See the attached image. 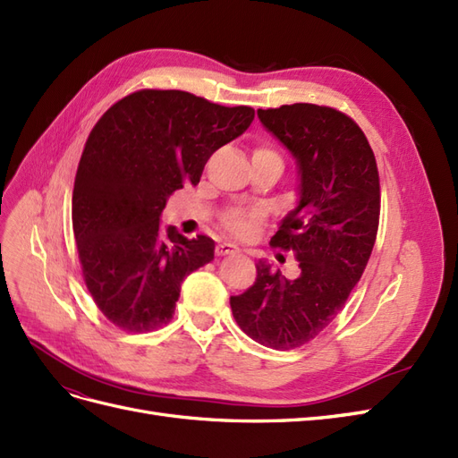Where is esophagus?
<instances>
[{
	"label": "esophagus",
	"instance_id": "esophagus-1",
	"mask_svg": "<svg viewBox=\"0 0 458 458\" xmlns=\"http://www.w3.org/2000/svg\"><path fill=\"white\" fill-rule=\"evenodd\" d=\"M237 252H239V246L233 244V242H219L216 246L217 256H231V254H237Z\"/></svg>",
	"mask_w": 458,
	"mask_h": 458
}]
</instances>
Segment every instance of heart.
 <instances>
[{
    "label": "heart",
    "instance_id": "1",
    "mask_svg": "<svg viewBox=\"0 0 458 458\" xmlns=\"http://www.w3.org/2000/svg\"><path fill=\"white\" fill-rule=\"evenodd\" d=\"M256 152H273V150H267V148H258ZM258 219V214L254 212H237L229 216L227 219V227L234 233V234H241V237H244V234H248L252 231L254 224Z\"/></svg>",
    "mask_w": 458,
    "mask_h": 458
}]
</instances>
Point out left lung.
<instances>
[{
  "instance_id": "left-lung-1",
  "label": "left lung",
  "mask_w": 458,
  "mask_h": 458,
  "mask_svg": "<svg viewBox=\"0 0 458 458\" xmlns=\"http://www.w3.org/2000/svg\"><path fill=\"white\" fill-rule=\"evenodd\" d=\"M298 168V202L271 246L293 250L298 276L267 261L256 283L231 296L234 321L258 344L279 352L313 340L335 318L361 279L377 241L380 182L365 133L344 113L311 103L258 110Z\"/></svg>"
}]
</instances>
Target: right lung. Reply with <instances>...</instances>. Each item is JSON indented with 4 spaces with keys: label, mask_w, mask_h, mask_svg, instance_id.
I'll use <instances>...</instances> for the list:
<instances>
[{
    "label": "right lung",
    "mask_w": 458,
    "mask_h": 458,
    "mask_svg": "<svg viewBox=\"0 0 458 458\" xmlns=\"http://www.w3.org/2000/svg\"><path fill=\"white\" fill-rule=\"evenodd\" d=\"M252 120V106L141 89L95 123L74 179L72 229L86 286L110 323L128 332L170 323L183 279L214 259L216 242L162 231L165 200L197 185L208 158Z\"/></svg>",
    "instance_id": "obj_1"
}]
</instances>
